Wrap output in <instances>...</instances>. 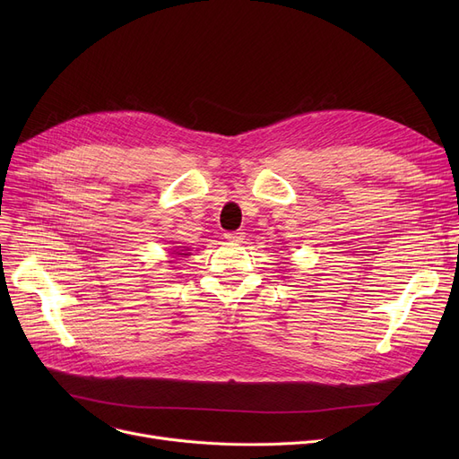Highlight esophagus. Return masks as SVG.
I'll return each mask as SVG.
<instances>
[{
  "label": "esophagus",
  "mask_w": 459,
  "mask_h": 459,
  "mask_svg": "<svg viewBox=\"0 0 459 459\" xmlns=\"http://www.w3.org/2000/svg\"><path fill=\"white\" fill-rule=\"evenodd\" d=\"M225 238L229 239V242H242L244 239V232H239V230H234V232H225Z\"/></svg>",
  "instance_id": "34e87169"
}]
</instances>
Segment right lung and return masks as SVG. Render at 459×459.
I'll list each match as a JSON object with an SVG mask.
<instances>
[{
  "label": "right lung",
  "instance_id": "1",
  "mask_svg": "<svg viewBox=\"0 0 459 459\" xmlns=\"http://www.w3.org/2000/svg\"><path fill=\"white\" fill-rule=\"evenodd\" d=\"M186 251H187V249H180V251H175V255H184V256H186V255H187Z\"/></svg>",
  "mask_w": 459,
  "mask_h": 459
}]
</instances>
